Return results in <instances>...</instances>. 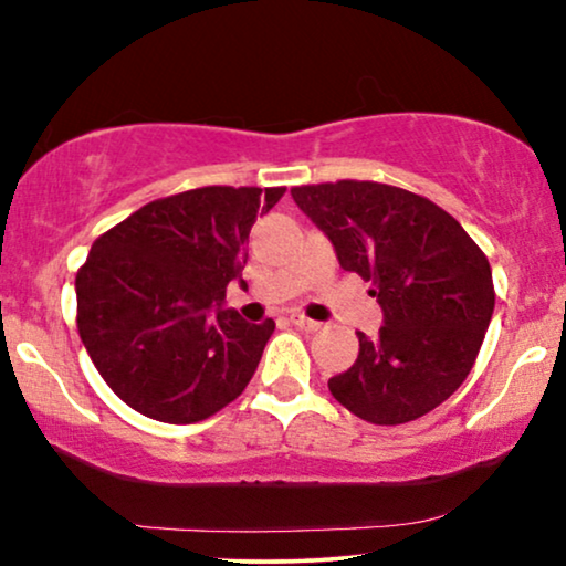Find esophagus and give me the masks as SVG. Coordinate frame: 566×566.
Returning <instances> with one entry per match:
<instances>
[{"label":"esophagus","mask_w":566,"mask_h":566,"mask_svg":"<svg viewBox=\"0 0 566 566\" xmlns=\"http://www.w3.org/2000/svg\"><path fill=\"white\" fill-rule=\"evenodd\" d=\"M290 324L297 326V328H305V332H318V328H321L318 321L307 318V316H303V313H290Z\"/></svg>","instance_id":"obj_1"}]
</instances>
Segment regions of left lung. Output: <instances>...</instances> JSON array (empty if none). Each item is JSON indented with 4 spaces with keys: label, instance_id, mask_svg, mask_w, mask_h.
Segmentation results:
<instances>
[{
    "label": "left lung",
    "instance_id": "obj_1",
    "mask_svg": "<svg viewBox=\"0 0 566 566\" xmlns=\"http://www.w3.org/2000/svg\"><path fill=\"white\" fill-rule=\"evenodd\" d=\"M292 198L332 240L339 266L374 284L384 311L374 339L357 332V360L328 378V391L374 426L431 412L473 370L491 324L485 253L452 213L395 185H300Z\"/></svg>",
    "mask_w": 566,
    "mask_h": 566
}]
</instances>
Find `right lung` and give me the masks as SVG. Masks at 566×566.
Returning <instances> with one entry per match:
<instances>
[{"mask_svg":"<svg viewBox=\"0 0 566 566\" xmlns=\"http://www.w3.org/2000/svg\"><path fill=\"white\" fill-rule=\"evenodd\" d=\"M284 188L209 185L151 200L93 242L75 276L77 332L135 412L188 426L238 399L274 334L221 307L248 234Z\"/></svg>","mask_w":566,"mask_h":566,"instance_id":"obj_1","label":"right lung"}]
</instances>
